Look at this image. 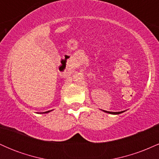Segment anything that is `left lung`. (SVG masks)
<instances>
[{"label":"left lung","mask_w":159,"mask_h":159,"mask_svg":"<svg viewBox=\"0 0 159 159\" xmlns=\"http://www.w3.org/2000/svg\"><path fill=\"white\" fill-rule=\"evenodd\" d=\"M103 111L104 112L108 113V114H120L123 112V111H120V112H111V111Z\"/></svg>","instance_id":"1"}]
</instances>
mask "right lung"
Returning <instances> with one entry per match:
<instances>
[{"label": "right lung", "instance_id": "1", "mask_svg": "<svg viewBox=\"0 0 159 159\" xmlns=\"http://www.w3.org/2000/svg\"><path fill=\"white\" fill-rule=\"evenodd\" d=\"M48 112H50V111H45V112H43V114H46V113H48Z\"/></svg>", "mask_w": 159, "mask_h": 159}]
</instances>
